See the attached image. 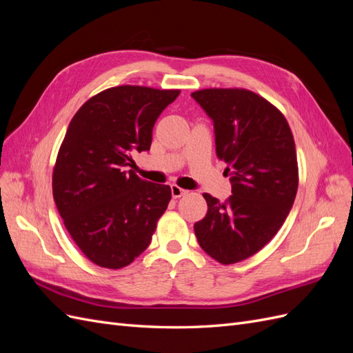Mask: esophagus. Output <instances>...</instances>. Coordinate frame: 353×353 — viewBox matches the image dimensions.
<instances>
[{
	"label": "esophagus",
	"instance_id": "esophagus-1",
	"mask_svg": "<svg viewBox=\"0 0 353 353\" xmlns=\"http://www.w3.org/2000/svg\"><path fill=\"white\" fill-rule=\"evenodd\" d=\"M170 193H172V197H174V199H179V197L185 196V194L188 193V191L184 190V188L178 187V185H170Z\"/></svg>",
	"mask_w": 353,
	"mask_h": 353
}]
</instances>
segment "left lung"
Listing matches in <instances>:
<instances>
[{
    "instance_id": "left-lung-1",
    "label": "left lung",
    "mask_w": 353,
    "mask_h": 353,
    "mask_svg": "<svg viewBox=\"0 0 353 353\" xmlns=\"http://www.w3.org/2000/svg\"><path fill=\"white\" fill-rule=\"evenodd\" d=\"M191 97L213 121L232 188L223 203L203 194L208 213L194 232L210 258L237 263L268 244L290 213L299 184L293 134L284 114L249 90L208 88Z\"/></svg>"
}]
</instances>
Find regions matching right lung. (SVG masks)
I'll list each match as a JSON object with an SVG mask.
<instances>
[{
	"label": "right lung",
	"instance_id": "1",
	"mask_svg": "<svg viewBox=\"0 0 353 353\" xmlns=\"http://www.w3.org/2000/svg\"><path fill=\"white\" fill-rule=\"evenodd\" d=\"M179 90L121 85L94 95L73 116L52 170V196L70 237L95 265L119 270L152 241L170 187L132 170L153 126Z\"/></svg>",
	"mask_w": 353,
	"mask_h": 353
}]
</instances>
